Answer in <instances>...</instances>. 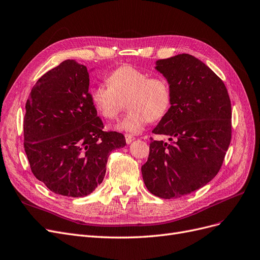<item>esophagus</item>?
I'll use <instances>...</instances> for the list:
<instances>
[{"mask_svg":"<svg viewBox=\"0 0 260 260\" xmlns=\"http://www.w3.org/2000/svg\"><path fill=\"white\" fill-rule=\"evenodd\" d=\"M125 140H126V143H132L134 140H135V137H134L133 135H129V134H126V135H125Z\"/></svg>","mask_w":260,"mask_h":260,"instance_id":"1","label":"esophagus"}]
</instances>
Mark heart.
I'll use <instances>...</instances> for the list:
<instances>
[{
  "label": "heart",
  "mask_w": 260,
  "mask_h": 260,
  "mask_svg": "<svg viewBox=\"0 0 260 260\" xmlns=\"http://www.w3.org/2000/svg\"><path fill=\"white\" fill-rule=\"evenodd\" d=\"M107 82L92 86L91 101L109 120L117 118L127 102L129 111L118 123V129L139 133L149 121L164 118L171 107V86L164 77H151L137 67L122 65L108 75Z\"/></svg>",
  "instance_id": "heart-1"
}]
</instances>
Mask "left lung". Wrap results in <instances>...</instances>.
<instances>
[{"label":"left lung","mask_w":260,"mask_h":260,"mask_svg":"<svg viewBox=\"0 0 260 260\" xmlns=\"http://www.w3.org/2000/svg\"><path fill=\"white\" fill-rule=\"evenodd\" d=\"M172 91L167 114L152 133L143 182L159 198H179L212 180L232 140V104L222 79L195 56L182 53L156 61Z\"/></svg>","instance_id":"1"}]
</instances>
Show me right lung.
I'll list each match as a JSON object with an SVG mask.
<instances>
[{"instance_id":"add662e5","label":"right lung","mask_w":260,"mask_h":260,"mask_svg":"<svg viewBox=\"0 0 260 260\" xmlns=\"http://www.w3.org/2000/svg\"><path fill=\"white\" fill-rule=\"evenodd\" d=\"M89 85L86 67L66 60L37 80L25 104V154L36 179L55 194H91L110 152L126 145L123 134L103 131Z\"/></svg>"}]
</instances>
